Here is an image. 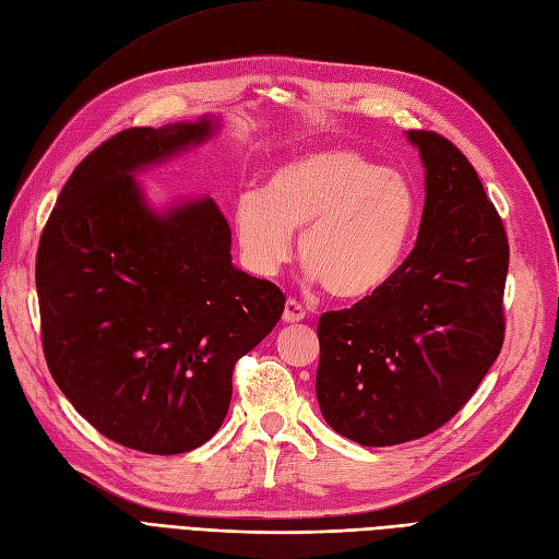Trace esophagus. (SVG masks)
Segmentation results:
<instances>
[{"instance_id":"obj_1","label":"esophagus","mask_w":559,"mask_h":559,"mask_svg":"<svg viewBox=\"0 0 559 559\" xmlns=\"http://www.w3.org/2000/svg\"><path fill=\"white\" fill-rule=\"evenodd\" d=\"M282 319L286 321V324H294V321H302V319H306V308H302L296 298H289V300H286V306H284Z\"/></svg>"}]
</instances>
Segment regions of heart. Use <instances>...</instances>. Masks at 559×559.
Masks as SVG:
<instances>
[{
    "instance_id": "heart-1",
    "label": "heart",
    "mask_w": 559,
    "mask_h": 559,
    "mask_svg": "<svg viewBox=\"0 0 559 559\" xmlns=\"http://www.w3.org/2000/svg\"><path fill=\"white\" fill-rule=\"evenodd\" d=\"M417 222L413 183L357 151L326 148L275 167L265 193L249 191L235 205V233L247 265L273 275L300 259L324 289L345 300L378 294L403 263Z\"/></svg>"
}]
</instances>
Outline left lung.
<instances>
[{"mask_svg": "<svg viewBox=\"0 0 559 559\" xmlns=\"http://www.w3.org/2000/svg\"><path fill=\"white\" fill-rule=\"evenodd\" d=\"M405 134L427 170L415 249L378 294L321 314L317 326L321 415L368 448L443 427L497 361L506 331L501 216L450 140Z\"/></svg>", "mask_w": 559, "mask_h": 559, "instance_id": "obj_1", "label": "left lung"}]
</instances>
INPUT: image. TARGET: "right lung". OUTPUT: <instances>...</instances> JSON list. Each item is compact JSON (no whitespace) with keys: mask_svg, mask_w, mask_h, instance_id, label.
I'll use <instances>...</instances> for the list:
<instances>
[{"mask_svg":"<svg viewBox=\"0 0 559 559\" xmlns=\"http://www.w3.org/2000/svg\"><path fill=\"white\" fill-rule=\"evenodd\" d=\"M218 123L130 128L62 186L37 251L50 376L109 441L189 452L218 431L233 368L275 329L284 294L233 265L212 198L156 212L134 175L202 144Z\"/></svg>","mask_w":559,"mask_h":559,"instance_id":"add662e5","label":"right lung"}]
</instances>
